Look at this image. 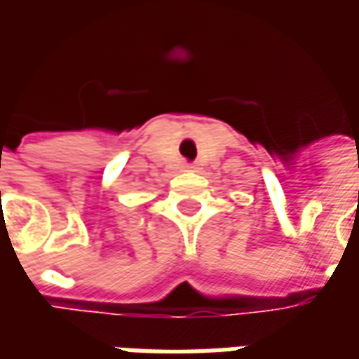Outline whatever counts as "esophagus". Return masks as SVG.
I'll use <instances>...</instances> for the list:
<instances>
[{
  "instance_id": "34e87169",
  "label": "esophagus",
  "mask_w": 359,
  "mask_h": 359,
  "mask_svg": "<svg viewBox=\"0 0 359 359\" xmlns=\"http://www.w3.org/2000/svg\"><path fill=\"white\" fill-rule=\"evenodd\" d=\"M187 169H196V167H194V165H192V163H188V165H187Z\"/></svg>"
}]
</instances>
